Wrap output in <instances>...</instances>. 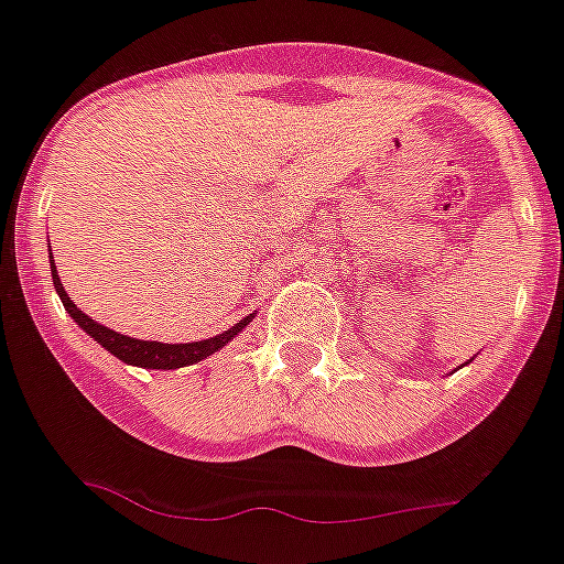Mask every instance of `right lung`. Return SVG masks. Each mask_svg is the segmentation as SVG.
<instances>
[{
	"instance_id": "add662e5",
	"label": "right lung",
	"mask_w": 564,
	"mask_h": 564,
	"mask_svg": "<svg viewBox=\"0 0 564 564\" xmlns=\"http://www.w3.org/2000/svg\"><path fill=\"white\" fill-rule=\"evenodd\" d=\"M48 264H52L54 289H57L59 300H63V305H65V311L70 314V319H74L76 325L87 333V336L96 338V341L101 344L107 352H112L115 358H120L123 364H131V366H143V369H182V366L198 364V360L209 358L212 352H217V349L226 347V344L231 341V338L237 336V333L242 330L250 319H253V316H245V319L237 322L234 327H228V330L217 333V336H212V338H204V341H189V344L140 341V338H131V336H123V333H118V330H109V327H104L101 322H96V319H90L87 314H82V311L74 305V300L68 297V292H65L52 256H48Z\"/></svg>"
}]
</instances>
